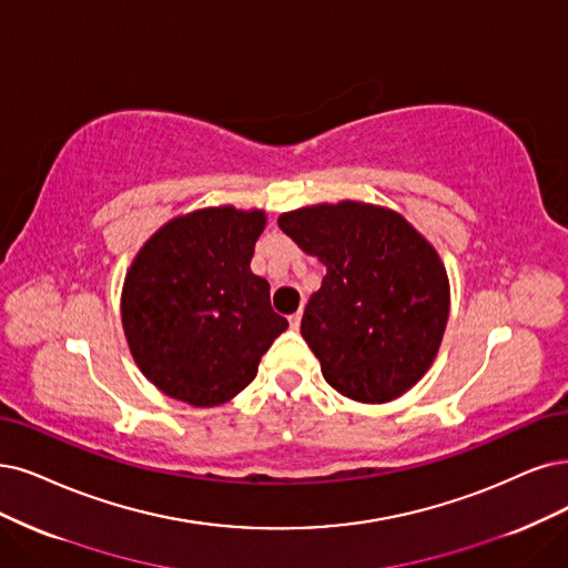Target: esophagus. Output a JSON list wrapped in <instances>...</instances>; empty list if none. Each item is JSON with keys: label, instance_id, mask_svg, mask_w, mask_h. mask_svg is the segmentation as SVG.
<instances>
[{"label": "esophagus", "instance_id": "1", "mask_svg": "<svg viewBox=\"0 0 568 568\" xmlns=\"http://www.w3.org/2000/svg\"><path fill=\"white\" fill-rule=\"evenodd\" d=\"M302 316H304L302 308H300L297 313H292V316H290V325H292V329H300V325H302Z\"/></svg>", "mask_w": 568, "mask_h": 568}]
</instances>
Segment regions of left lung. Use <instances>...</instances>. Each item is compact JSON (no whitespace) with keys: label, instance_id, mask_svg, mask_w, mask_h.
<instances>
[{"label":"left lung","instance_id":"1","mask_svg":"<svg viewBox=\"0 0 568 568\" xmlns=\"http://www.w3.org/2000/svg\"><path fill=\"white\" fill-rule=\"evenodd\" d=\"M278 226L327 268L302 318L325 382L365 405L422 382L449 318L437 250L400 213L363 201L290 210Z\"/></svg>","mask_w":568,"mask_h":568}]
</instances>
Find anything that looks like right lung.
<instances>
[{
  "label": "right lung",
  "mask_w": 568,
  "mask_h": 568,
  "mask_svg": "<svg viewBox=\"0 0 568 568\" xmlns=\"http://www.w3.org/2000/svg\"><path fill=\"white\" fill-rule=\"evenodd\" d=\"M264 226L260 207H201L154 231L125 271V342L168 397L194 407L229 403L287 329L271 308L268 283L250 271Z\"/></svg>",
  "instance_id": "obj_1"
}]
</instances>
